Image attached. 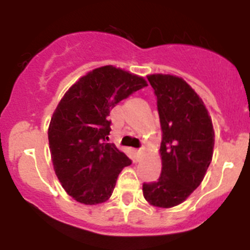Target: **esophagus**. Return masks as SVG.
Masks as SVG:
<instances>
[{"label": "esophagus", "mask_w": 250, "mask_h": 250, "mask_svg": "<svg viewBox=\"0 0 250 250\" xmlns=\"http://www.w3.org/2000/svg\"><path fill=\"white\" fill-rule=\"evenodd\" d=\"M141 156H143V151H141V150H135V158H136V160H140Z\"/></svg>", "instance_id": "esophagus-1"}]
</instances>
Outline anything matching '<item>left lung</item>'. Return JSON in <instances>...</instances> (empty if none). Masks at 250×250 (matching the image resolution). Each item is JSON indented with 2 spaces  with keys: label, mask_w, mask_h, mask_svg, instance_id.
Masks as SVG:
<instances>
[{
  "label": "left lung",
  "mask_w": 250,
  "mask_h": 250,
  "mask_svg": "<svg viewBox=\"0 0 250 250\" xmlns=\"http://www.w3.org/2000/svg\"><path fill=\"white\" fill-rule=\"evenodd\" d=\"M160 118L161 174L144 183V198L154 207L171 208L184 202L204 179L213 158L214 130L202 99L182 77L147 76Z\"/></svg>",
  "instance_id": "left-lung-1"
}]
</instances>
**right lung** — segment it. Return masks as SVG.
Listing matches in <instances>:
<instances>
[{
  "label": "right lung",
  "mask_w": 250,
  "mask_h": 250,
  "mask_svg": "<svg viewBox=\"0 0 250 250\" xmlns=\"http://www.w3.org/2000/svg\"><path fill=\"white\" fill-rule=\"evenodd\" d=\"M145 86L143 77L103 66L81 77L57 105L48 126L51 158L60 183L76 202H106L121 170L131 164L106 143L111 131L107 116L116 104Z\"/></svg>",
  "instance_id": "add662e5"
}]
</instances>
